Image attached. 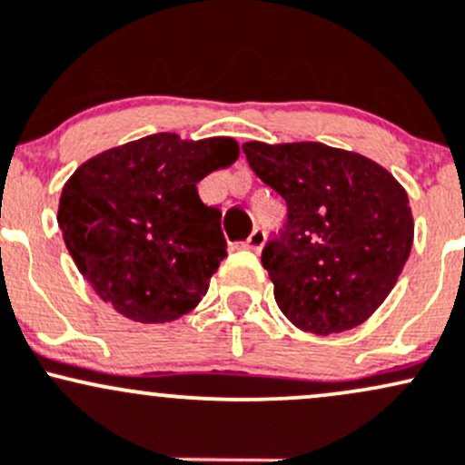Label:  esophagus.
<instances>
[{"instance_id": "obj_1", "label": "esophagus", "mask_w": 465, "mask_h": 465, "mask_svg": "<svg viewBox=\"0 0 465 465\" xmlns=\"http://www.w3.org/2000/svg\"><path fill=\"white\" fill-rule=\"evenodd\" d=\"M263 243H265V231L263 228H254V231L250 232V237L243 242V246L248 250H254V252H259V250L263 248Z\"/></svg>"}]
</instances>
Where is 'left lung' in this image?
Returning a JSON list of instances; mask_svg holds the SVG:
<instances>
[{
	"mask_svg": "<svg viewBox=\"0 0 465 465\" xmlns=\"http://www.w3.org/2000/svg\"><path fill=\"white\" fill-rule=\"evenodd\" d=\"M250 169L288 204L261 252L274 299L302 331L353 330L382 305L413 246L400 182L353 151L322 143H246Z\"/></svg>",
	"mask_w": 465,
	"mask_h": 465,
	"instance_id": "8db88e82",
	"label": "left lung"
}]
</instances>
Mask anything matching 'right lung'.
<instances>
[{
  "label": "right lung",
  "mask_w": 465,
  "mask_h": 465,
  "mask_svg": "<svg viewBox=\"0 0 465 465\" xmlns=\"http://www.w3.org/2000/svg\"><path fill=\"white\" fill-rule=\"evenodd\" d=\"M237 158L232 138L153 134L103 151L65 182L64 242L118 314L169 322L202 301L228 252L222 211L200 200L197 182Z\"/></svg>",
  "instance_id": "right-lung-1"
}]
</instances>
